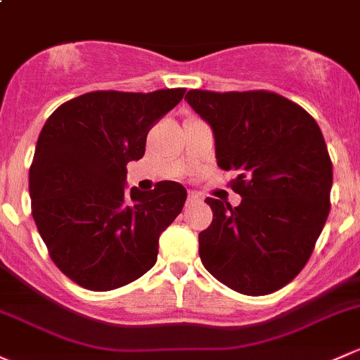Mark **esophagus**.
Returning <instances> with one entry per match:
<instances>
[{
  "label": "esophagus",
  "mask_w": 360,
  "mask_h": 360,
  "mask_svg": "<svg viewBox=\"0 0 360 360\" xmlns=\"http://www.w3.org/2000/svg\"><path fill=\"white\" fill-rule=\"evenodd\" d=\"M200 200H202V198H200V196H198V195H196V193H195V191H190V193H188V200H186V205H193V203H198V202H200Z\"/></svg>",
  "instance_id": "esophagus-1"
}]
</instances>
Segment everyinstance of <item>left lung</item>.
Returning a JSON list of instances; mask_svg holds the SVG:
<instances>
[{"instance_id":"left-lung-1","label":"left lung","mask_w":360,"mask_h":360,"mask_svg":"<svg viewBox=\"0 0 360 360\" xmlns=\"http://www.w3.org/2000/svg\"><path fill=\"white\" fill-rule=\"evenodd\" d=\"M210 124L217 165L236 170L238 207L207 198L214 219L198 234L205 269L238 293L260 297L307 264L330 214L333 164L312 115L271 91L191 89Z\"/></svg>"}]
</instances>
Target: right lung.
Segmentation results:
<instances>
[{"label": "right lung", "mask_w": 360, "mask_h": 360, "mask_svg": "<svg viewBox=\"0 0 360 360\" xmlns=\"http://www.w3.org/2000/svg\"><path fill=\"white\" fill-rule=\"evenodd\" d=\"M184 91H93L48 117L29 169L32 217L55 266L82 288H120L157 262L186 190L162 181L126 193V165L145 155L150 129Z\"/></svg>", "instance_id": "right-lung-1"}]
</instances>
